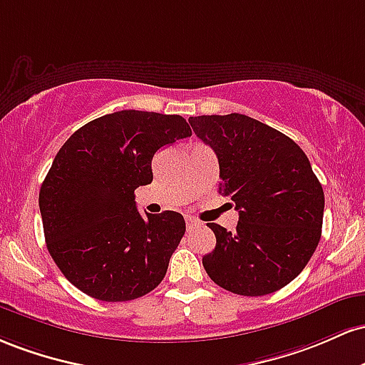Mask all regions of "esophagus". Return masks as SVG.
<instances>
[{
	"label": "esophagus",
	"instance_id": "1",
	"mask_svg": "<svg viewBox=\"0 0 365 365\" xmlns=\"http://www.w3.org/2000/svg\"><path fill=\"white\" fill-rule=\"evenodd\" d=\"M200 226V222L196 219H191V217H186V227L187 231H191V229H196Z\"/></svg>",
	"mask_w": 365,
	"mask_h": 365
}]
</instances>
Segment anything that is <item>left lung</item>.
Returning a JSON list of instances; mask_svg holds the SVG:
<instances>
[{
    "mask_svg": "<svg viewBox=\"0 0 365 365\" xmlns=\"http://www.w3.org/2000/svg\"><path fill=\"white\" fill-rule=\"evenodd\" d=\"M219 158V193L240 212L236 231L207 224L215 250L203 267L220 288L262 297L284 288L321 240L324 191L304 150L279 130L241 113L190 117Z\"/></svg>",
    "mask_w": 365,
    "mask_h": 365,
    "instance_id": "1",
    "label": "left lung"
}]
</instances>
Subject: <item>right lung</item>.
Listing matches in <instances>:
<instances>
[{
    "instance_id": "add662e5",
    "label": "right lung",
    "mask_w": 365,
    "mask_h": 365,
    "mask_svg": "<svg viewBox=\"0 0 365 365\" xmlns=\"http://www.w3.org/2000/svg\"><path fill=\"white\" fill-rule=\"evenodd\" d=\"M187 136L181 115L122 110L88 122L56 153L41 219L51 259L81 292L129 302L165 277L186 222L172 210L143 217L134 190L153 181V155Z\"/></svg>"
}]
</instances>
